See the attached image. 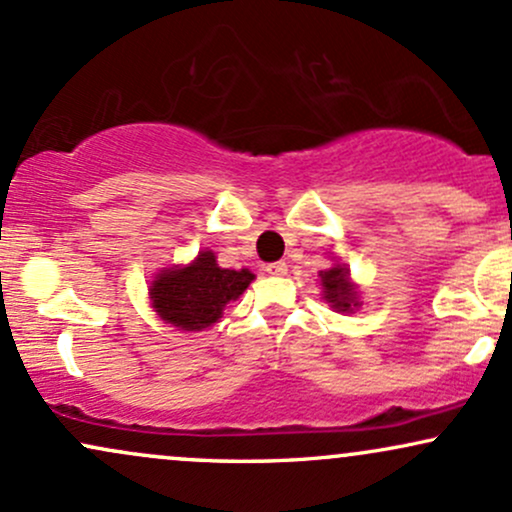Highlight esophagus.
<instances>
[{"instance_id": "obj_1", "label": "esophagus", "mask_w": 512, "mask_h": 512, "mask_svg": "<svg viewBox=\"0 0 512 512\" xmlns=\"http://www.w3.org/2000/svg\"><path fill=\"white\" fill-rule=\"evenodd\" d=\"M264 272L269 276H286L289 274V264L286 262H269L267 267H264Z\"/></svg>"}]
</instances>
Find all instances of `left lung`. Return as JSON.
I'll list each match as a JSON object with an SVG mask.
<instances>
[{
	"label": "left lung",
	"instance_id": "left-lung-1",
	"mask_svg": "<svg viewBox=\"0 0 512 512\" xmlns=\"http://www.w3.org/2000/svg\"><path fill=\"white\" fill-rule=\"evenodd\" d=\"M320 284H322V298H325L337 313H354L358 305H361V301H358V291L354 281H351L346 264H334V267L320 272Z\"/></svg>",
	"mask_w": 512,
	"mask_h": 512
}]
</instances>
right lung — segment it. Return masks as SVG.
<instances>
[{
    "label": "right lung",
    "mask_w": 512,
    "mask_h": 512,
    "mask_svg": "<svg viewBox=\"0 0 512 512\" xmlns=\"http://www.w3.org/2000/svg\"><path fill=\"white\" fill-rule=\"evenodd\" d=\"M250 269H223L211 250H202L185 267L161 269L151 281V305L168 325L185 332H202L219 322L223 308L248 289Z\"/></svg>",
    "instance_id": "1"
}]
</instances>
